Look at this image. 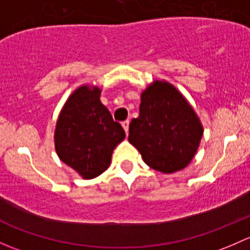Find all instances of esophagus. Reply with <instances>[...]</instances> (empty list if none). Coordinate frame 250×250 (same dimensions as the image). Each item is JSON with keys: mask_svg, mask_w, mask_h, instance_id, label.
I'll return each mask as SVG.
<instances>
[{"mask_svg": "<svg viewBox=\"0 0 250 250\" xmlns=\"http://www.w3.org/2000/svg\"><path fill=\"white\" fill-rule=\"evenodd\" d=\"M122 125H123V127H124L125 132L128 133V125H130V122H128V120H125V122L122 123Z\"/></svg>", "mask_w": 250, "mask_h": 250, "instance_id": "obj_1", "label": "esophagus"}]
</instances>
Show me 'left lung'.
<instances>
[{
  "label": "left lung",
  "mask_w": 250,
  "mask_h": 250,
  "mask_svg": "<svg viewBox=\"0 0 250 250\" xmlns=\"http://www.w3.org/2000/svg\"><path fill=\"white\" fill-rule=\"evenodd\" d=\"M203 127L189 102L172 84L154 82L141 95L140 117L128 127V142L155 171L173 173L194 158Z\"/></svg>",
  "instance_id": "8db88e82"
}]
</instances>
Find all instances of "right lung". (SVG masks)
I'll use <instances>...</instances> for the list:
<instances>
[{
    "label": "right lung",
    "mask_w": 250,
    "mask_h": 250,
    "mask_svg": "<svg viewBox=\"0 0 250 250\" xmlns=\"http://www.w3.org/2000/svg\"><path fill=\"white\" fill-rule=\"evenodd\" d=\"M99 87L83 85L68 97L55 128L59 158L83 178L91 179L108 168L125 131L100 101Z\"/></svg>",
    "instance_id": "add662e5"
}]
</instances>
